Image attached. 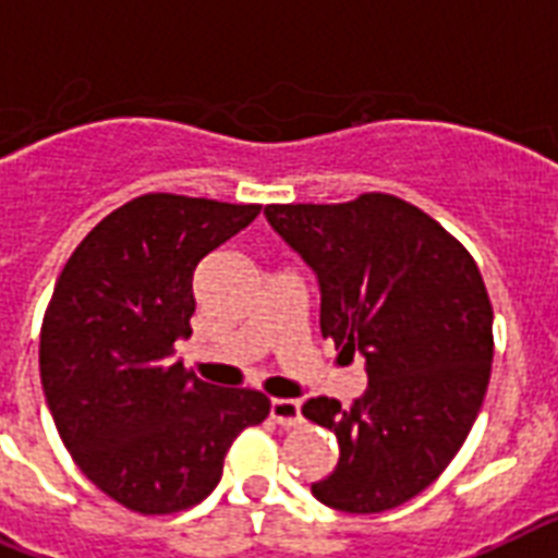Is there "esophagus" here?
I'll list each match as a JSON object with an SVG mask.
<instances>
[{
  "label": "esophagus",
  "instance_id": "obj_1",
  "mask_svg": "<svg viewBox=\"0 0 558 558\" xmlns=\"http://www.w3.org/2000/svg\"><path fill=\"white\" fill-rule=\"evenodd\" d=\"M271 421L280 427H294L301 424V401L294 398H271Z\"/></svg>",
  "mask_w": 558,
  "mask_h": 558
}]
</instances>
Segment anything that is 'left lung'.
<instances>
[{
  "instance_id": "8db88e82",
  "label": "left lung",
  "mask_w": 558,
  "mask_h": 558,
  "mask_svg": "<svg viewBox=\"0 0 558 558\" xmlns=\"http://www.w3.org/2000/svg\"><path fill=\"white\" fill-rule=\"evenodd\" d=\"M271 229L315 269L320 332L361 352L369 387L352 407L310 398L341 459L312 496L343 513H384L447 470L482 410L493 364V303L473 255L396 194L271 203Z\"/></svg>"
}]
</instances>
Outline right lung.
Here are the masks:
<instances>
[{
  "label": "right lung",
  "instance_id": "add662e5",
  "mask_svg": "<svg viewBox=\"0 0 558 558\" xmlns=\"http://www.w3.org/2000/svg\"><path fill=\"white\" fill-rule=\"evenodd\" d=\"M257 203L151 192L102 217L68 257L39 332V375L74 464L131 513L201 505L234 438L269 415L260 389H223L174 361L192 335L194 271Z\"/></svg>",
  "mask_w": 558,
  "mask_h": 558
}]
</instances>
